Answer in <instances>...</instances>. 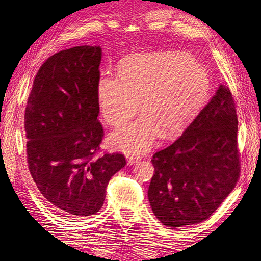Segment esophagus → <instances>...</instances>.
Instances as JSON below:
<instances>
[{
	"label": "esophagus",
	"instance_id": "1",
	"mask_svg": "<svg viewBox=\"0 0 261 261\" xmlns=\"http://www.w3.org/2000/svg\"><path fill=\"white\" fill-rule=\"evenodd\" d=\"M126 160H127V164H129V165H134V164L139 162L140 157L134 156V154H127V156H126Z\"/></svg>",
	"mask_w": 261,
	"mask_h": 261
}]
</instances>
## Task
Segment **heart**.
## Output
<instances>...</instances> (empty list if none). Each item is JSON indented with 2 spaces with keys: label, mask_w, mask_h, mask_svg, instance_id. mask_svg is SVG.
<instances>
[{
  "label": "heart",
  "mask_w": 261,
  "mask_h": 261,
  "mask_svg": "<svg viewBox=\"0 0 261 261\" xmlns=\"http://www.w3.org/2000/svg\"><path fill=\"white\" fill-rule=\"evenodd\" d=\"M210 75L191 55L159 51L135 55L120 64L119 75L103 73L97 102L103 119L120 125L139 109L137 120L112 132L111 143L127 153L150 149L160 131L168 137L181 130L202 107Z\"/></svg>",
  "instance_id": "heart-1"
}]
</instances>
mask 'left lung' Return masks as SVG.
I'll list each match as a JSON object with an SVG mask.
<instances>
[{
	"label": "left lung",
	"mask_w": 261,
	"mask_h": 261,
	"mask_svg": "<svg viewBox=\"0 0 261 261\" xmlns=\"http://www.w3.org/2000/svg\"><path fill=\"white\" fill-rule=\"evenodd\" d=\"M237 134L233 97L220 84L178 139L152 156L148 198L164 225L201 223L228 197L240 174Z\"/></svg>",
	"instance_id": "1"
}]
</instances>
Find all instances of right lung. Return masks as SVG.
<instances>
[{"mask_svg": "<svg viewBox=\"0 0 261 261\" xmlns=\"http://www.w3.org/2000/svg\"><path fill=\"white\" fill-rule=\"evenodd\" d=\"M101 58L99 46H77L49 57L25 108L30 174L43 197L69 218L96 214L111 177L126 164L120 153L95 158L104 136L97 120Z\"/></svg>", "mask_w": 261, "mask_h": 261, "instance_id": "add662e5", "label": "right lung"}]
</instances>
